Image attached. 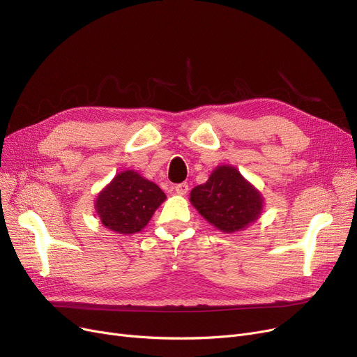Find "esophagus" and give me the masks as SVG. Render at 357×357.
Instances as JSON below:
<instances>
[{"label":"esophagus","mask_w":357,"mask_h":357,"mask_svg":"<svg viewBox=\"0 0 357 357\" xmlns=\"http://www.w3.org/2000/svg\"><path fill=\"white\" fill-rule=\"evenodd\" d=\"M188 190H190V186H188V183H186V182L178 183V185L175 186V192H176L178 195H186V194H188Z\"/></svg>","instance_id":"1"}]
</instances>
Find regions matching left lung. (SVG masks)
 <instances>
[{
    "label": "left lung",
    "instance_id": "8db88e82",
    "mask_svg": "<svg viewBox=\"0 0 357 357\" xmlns=\"http://www.w3.org/2000/svg\"><path fill=\"white\" fill-rule=\"evenodd\" d=\"M192 207L217 230H246L264 213L265 198L233 165H218L207 182L191 191Z\"/></svg>",
    "mask_w": 357,
    "mask_h": 357
}]
</instances>
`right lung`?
I'll return each mask as SVG.
<instances>
[{"label": "right lung", "instance_id": "right-lung-1", "mask_svg": "<svg viewBox=\"0 0 357 357\" xmlns=\"http://www.w3.org/2000/svg\"><path fill=\"white\" fill-rule=\"evenodd\" d=\"M166 199L159 186L133 169L119 172L97 194L93 208L102 226L112 233L131 236L143 230Z\"/></svg>", "mask_w": 357, "mask_h": 357}]
</instances>
